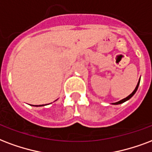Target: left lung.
Instances as JSON below:
<instances>
[{"mask_svg":"<svg viewBox=\"0 0 152 152\" xmlns=\"http://www.w3.org/2000/svg\"><path fill=\"white\" fill-rule=\"evenodd\" d=\"M140 80H139V82H138V84H137V85H136V87H135V90H134V91H133L132 92V93H131V94L129 95V96H127V97H126V98H124V99H121V100H120V101L116 102V103H113V104H123V103H124L125 101H127V100H128V99H131V98H132V97L133 96H134V94H135V92H136V91H137L138 87H139V85H140Z\"/></svg>","mask_w":152,"mask_h":152,"instance_id":"obj_1","label":"left lung"}]
</instances>
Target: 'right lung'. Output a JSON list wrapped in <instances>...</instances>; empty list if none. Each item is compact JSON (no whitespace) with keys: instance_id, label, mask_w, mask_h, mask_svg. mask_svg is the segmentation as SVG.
Listing matches in <instances>:
<instances>
[{"instance_id":"right-lung-1","label":"right lung","mask_w":152,"mask_h":152,"mask_svg":"<svg viewBox=\"0 0 152 152\" xmlns=\"http://www.w3.org/2000/svg\"><path fill=\"white\" fill-rule=\"evenodd\" d=\"M39 106H45V104H42V105H39ZM37 107H38V105H37Z\"/></svg>"}]
</instances>
